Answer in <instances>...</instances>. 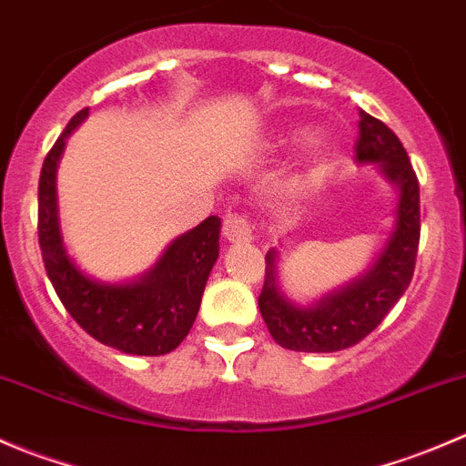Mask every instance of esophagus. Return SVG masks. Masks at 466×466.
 <instances>
[{
	"instance_id": "34e87169",
	"label": "esophagus",
	"mask_w": 466,
	"mask_h": 466,
	"mask_svg": "<svg viewBox=\"0 0 466 466\" xmlns=\"http://www.w3.org/2000/svg\"><path fill=\"white\" fill-rule=\"evenodd\" d=\"M223 237L228 238L229 243H250L252 241V228L248 223L246 216L238 214H228L223 220Z\"/></svg>"
}]
</instances>
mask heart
I'll return each mask as SVG.
<instances>
[{"mask_svg": "<svg viewBox=\"0 0 466 466\" xmlns=\"http://www.w3.org/2000/svg\"><path fill=\"white\" fill-rule=\"evenodd\" d=\"M327 148H329L327 139H324V137L313 139V144H311V153L316 155V157H320V155H324V150H327Z\"/></svg>", "mask_w": 466, "mask_h": 466, "instance_id": "heart-1", "label": "heart"}]
</instances>
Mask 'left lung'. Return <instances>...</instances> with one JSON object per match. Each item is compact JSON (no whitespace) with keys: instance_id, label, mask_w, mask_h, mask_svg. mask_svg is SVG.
Wrapping results in <instances>:
<instances>
[{"instance_id":"left-lung-1","label":"left lung","mask_w":466,"mask_h":466,"mask_svg":"<svg viewBox=\"0 0 466 466\" xmlns=\"http://www.w3.org/2000/svg\"><path fill=\"white\" fill-rule=\"evenodd\" d=\"M356 162L379 167L397 191L394 223L368 270L311 304L293 302L281 290L279 250L266 252V281L259 311L277 345L290 351L329 354L356 345L379 327L401 299L415 272L420 248V182L397 135L360 110Z\"/></svg>"}]
</instances>
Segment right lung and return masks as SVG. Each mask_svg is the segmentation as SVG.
I'll list each match as a JSON object with an SVG mask.
<instances>
[{"instance_id": "right-lung-1", "label": "right lung", "mask_w": 466, "mask_h": 466, "mask_svg": "<svg viewBox=\"0 0 466 466\" xmlns=\"http://www.w3.org/2000/svg\"><path fill=\"white\" fill-rule=\"evenodd\" d=\"M81 110L45 157L37 187V238L60 302L92 338L116 351L162 356L187 338L218 259L220 218L209 216L173 238L153 268L135 279L103 281L78 268L63 241L56 173L67 137L87 119Z\"/></svg>"}]
</instances>
